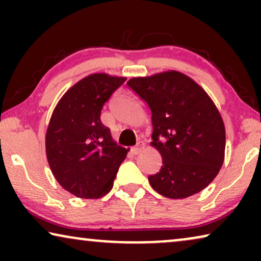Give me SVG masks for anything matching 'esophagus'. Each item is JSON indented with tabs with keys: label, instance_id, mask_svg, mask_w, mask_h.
Masks as SVG:
<instances>
[{
	"label": "esophagus",
	"instance_id": "34e87169",
	"mask_svg": "<svg viewBox=\"0 0 261 261\" xmlns=\"http://www.w3.org/2000/svg\"><path fill=\"white\" fill-rule=\"evenodd\" d=\"M144 148V145H140L139 144L138 146H135V147H133L130 149V152H132V154H134V155H137V154H139V153L141 152V149Z\"/></svg>",
	"mask_w": 261,
	"mask_h": 261
}]
</instances>
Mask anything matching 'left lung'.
<instances>
[{"label":"left lung","instance_id":"1","mask_svg":"<svg viewBox=\"0 0 261 261\" xmlns=\"http://www.w3.org/2000/svg\"><path fill=\"white\" fill-rule=\"evenodd\" d=\"M127 85L152 112V142L163 158L151 187L167 198L192 196L214 180L223 164L226 130L208 94L178 71L137 77Z\"/></svg>","mask_w":261,"mask_h":261}]
</instances>
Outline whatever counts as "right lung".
I'll return each instance as SVG.
<instances>
[{
    "mask_svg": "<svg viewBox=\"0 0 261 261\" xmlns=\"http://www.w3.org/2000/svg\"><path fill=\"white\" fill-rule=\"evenodd\" d=\"M124 77L94 73L67 90L46 132V155L57 181L80 198H99L112 190L128 149L114 142L101 110Z\"/></svg>",
    "mask_w": 261,
    "mask_h": 261,
    "instance_id": "add662e5",
    "label": "right lung"
}]
</instances>
